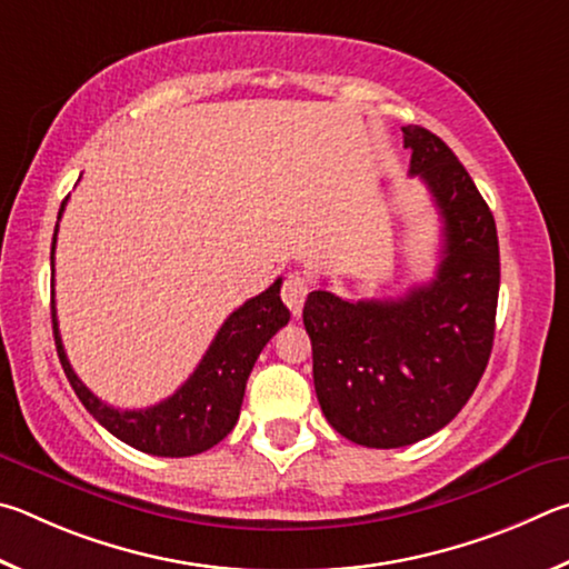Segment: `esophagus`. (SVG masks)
Here are the masks:
<instances>
[{"label": "esophagus", "instance_id": "obj_1", "mask_svg": "<svg viewBox=\"0 0 569 569\" xmlns=\"http://www.w3.org/2000/svg\"><path fill=\"white\" fill-rule=\"evenodd\" d=\"M307 295H310V282H307L305 274L295 272V274H290V277L284 279V284H282V300H284L287 307H290V312H292L295 317L302 315V305H305V300H307Z\"/></svg>", "mask_w": 569, "mask_h": 569}]
</instances>
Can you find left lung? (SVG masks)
I'll use <instances>...</instances> for the list:
<instances>
[{
    "instance_id": "8db88e82",
    "label": "left lung",
    "mask_w": 569,
    "mask_h": 569,
    "mask_svg": "<svg viewBox=\"0 0 569 569\" xmlns=\"http://www.w3.org/2000/svg\"><path fill=\"white\" fill-rule=\"evenodd\" d=\"M410 174L442 217V259L400 300L305 302L315 390L347 440L377 450L420 442L455 420L487 367L500 295V244L490 207L460 159L430 129L402 127Z\"/></svg>"
}]
</instances>
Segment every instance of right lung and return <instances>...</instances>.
<instances>
[{"instance_id":"right-lung-1","label":"right lung","mask_w":569,"mask_h":569,"mask_svg":"<svg viewBox=\"0 0 569 569\" xmlns=\"http://www.w3.org/2000/svg\"><path fill=\"white\" fill-rule=\"evenodd\" d=\"M64 204L67 199L59 207V217L64 212ZM57 227L52 239V267ZM279 287H282V279H274L269 290L247 300L239 310L229 315L204 352L202 362L189 375V380L172 397L147 407V410H117L82 385L67 360L62 337H59L52 290V327L59 362H62L69 385L89 415L117 440L157 457L199 455L232 432L239 420V407L244 400L247 377L252 372L259 352L264 350V345L272 340L279 327L290 322V310L282 305Z\"/></svg>"}]
</instances>
